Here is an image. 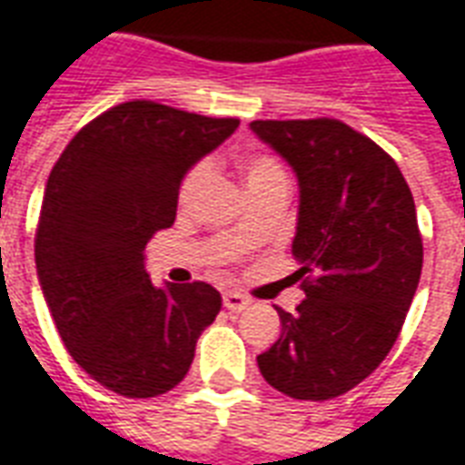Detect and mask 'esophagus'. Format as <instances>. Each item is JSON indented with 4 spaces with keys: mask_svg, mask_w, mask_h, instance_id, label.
I'll list each match as a JSON object with an SVG mask.
<instances>
[{
    "mask_svg": "<svg viewBox=\"0 0 465 465\" xmlns=\"http://www.w3.org/2000/svg\"><path fill=\"white\" fill-rule=\"evenodd\" d=\"M223 302H225V308L227 311H232V312H240V311H245L250 305V301L242 295V292L238 291H227L225 295H223Z\"/></svg>",
    "mask_w": 465,
    "mask_h": 465,
    "instance_id": "obj_1",
    "label": "esophagus"
}]
</instances>
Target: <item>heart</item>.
<instances>
[{
	"label": "heart",
	"instance_id": "1",
	"mask_svg": "<svg viewBox=\"0 0 465 465\" xmlns=\"http://www.w3.org/2000/svg\"><path fill=\"white\" fill-rule=\"evenodd\" d=\"M210 173H213L210 160H200L187 170V174L183 177V185H180V203L183 205H190L195 200L197 193L207 183ZM270 180H288L282 164L275 163L272 157H250L248 164H245V185H262V183H270Z\"/></svg>",
	"mask_w": 465,
	"mask_h": 465
}]
</instances>
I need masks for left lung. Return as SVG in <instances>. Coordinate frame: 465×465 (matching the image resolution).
Masks as SVG:
<instances>
[{
	"label": "left lung",
	"mask_w": 465,
	"mask_h": 465,
	"mask_svg": "<svg viewBox=\"0 0 465 465\" xmlns=\"http://www.w3.org/2000/svg\"><path fill=\"white\" fill-rule=\"evenodd\" d=\"M260 143L298 177L292 258L305 301L278 308L262 378L298 401L343 396L383 363L416 295L423 242L391 154L341 120H255Z\"/></svg>",
	"instance_id": "8db88e82"
}]
</instances>
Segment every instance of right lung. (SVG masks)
<instances>
[{"label":"right lung","instance_id":"obj_1","mask_svg":"<svg viewBox=\"0 0 465 465\" xmlns=\"http://www.w3.org/2000/svg\"><path fill=\"white\" fill-rule=\"evenodd\" d=\"M238 124L124 102L82 127L49 173L35 238L42 295L74 363L112 393H167L220 312L207 282L154 285L144 248L174 223L187 170Z\"/></svg>","mask_w":465,"mask_h":465}]
</instances>
